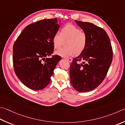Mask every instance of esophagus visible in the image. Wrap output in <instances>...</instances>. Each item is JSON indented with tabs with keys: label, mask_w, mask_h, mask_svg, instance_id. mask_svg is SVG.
Listing matches in <instances>:
<instances>
[{
	"label": "esophagus",
	"mask_w": 125,
	"mask_h": 125,
	"mask_svg": "<svg viewBox=\"0 0 125 125\" xmlns=\"http://www.w3.org/2000/svg\"><path fill=\"white\" fill-rule=\"evenodd\" d=\"M67 60L69 61V62H72V60H73V59L72 58H66Z\"/></svg>",
	"instance_id": "esophagus-1"
}]
</instances>
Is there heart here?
Instances as JSON below:
<instances>
[{"label":"heart","mask_w":125,"mask_h":125,"mask_svg":"<svg viewBox=\"0 0 125 125\" xmlns=\"http://www.w3.org/2000/svg\"><path fill=\"white\" fill-rule=\"evenodd\" d=\"M63 47L56 53L63 57L80 54L86 48L87 36L84 31H81L78 27L72 24H67L61 28V34L56 33L52 37L54 48L56 50L64 44Z\"/></svg>","instance_id":"heart-1"}]
</instances>
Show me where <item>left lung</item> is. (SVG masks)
<instances>
[{
	"mask_svg": "<svg viewBox=\"0 0 125 125\" xmlns=\"http://www.w3.org/2000/svg\"><path fill=\"white\" fill-rule=\"evenodd\" d=\"M75 21L87 34V42L70 65V83L77 91L85 92L98 87L105 78L112 62L113 49L103 28L90 22Z\"/></svg>",
	"mask_w": 125,
	"mask_h": 125,
	"instance_id": "obj_1",
	"label": "left lung"
}]
</instances>
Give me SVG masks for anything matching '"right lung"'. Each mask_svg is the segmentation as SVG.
I'll list each match as a JSON object with an SVG mask.
<instances>
[{
	"label": "right lung",
	"instance_id": "right-lung-1",
	"mask_svg": "<svg viewBox=\"0 0 125 125\" xmlns=\"http://www.w3.org/2000/svg\"><path fill=\"white\" fill-rule=\"evenodd\" d=\"M60 26L57 19H44L30 24L17 38L13 46V65L16 75L27 87L44 88L51 80L61 57L52 54V37Z\"/></svg>",
	"mask_w": 125,
	"mask_h": 125
}]
</instances>
